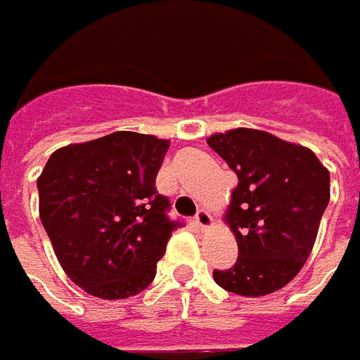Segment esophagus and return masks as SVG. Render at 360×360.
Wrapping results in <instances>:
<instances>
[{"mask_svg": "<svg viewBox=\"0 0 360 360\" xmlns=\"http://www.w3.org/2000/svg\"><path fill=\"white\" fill-rule=\"evenodd\" d=\"M195 224L201 227V229H207V227L213 226V219H211V215L207 213V211L199 210L195 215Z\"/></svg>", "mask_w": 360, "mask_h": 360, "instance_id": "obj_1", "label": "esophagus"}]
</instances>
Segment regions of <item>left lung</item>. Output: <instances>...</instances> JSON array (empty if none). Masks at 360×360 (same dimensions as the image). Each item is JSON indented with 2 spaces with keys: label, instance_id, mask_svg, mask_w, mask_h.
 <instances>
[{
  "label": "left lung",
  "instance_id": "left-lung-1",
  "mask_svg": "<svg viewBox=\"0 0 360 360\" xmlns=\"http://www.w3.org/2000/svg\"><path fill=\"white\" fill-rule=\"evenodd\" d=\"M238 175L226 221L238 242L233 268L215 270L217 286L240 296L284 288L316 242L330 199V173L302 145L258 129H231L207 139Z\"/></svg>",
  "mask_w": 360,
  "mask_h": 360
}]
</instances>
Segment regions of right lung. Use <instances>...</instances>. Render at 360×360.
<instances>
[{
  "instance_id": "add662e5",
  "label": "right lung",
  "mask_w": 360,
  "mask_h": 360,
  "mask_svg": "<svg viewBox=\"0 0 360 360\" xmlns=\"http://www.w3.org/2000/svg\"><path fill=\"white\" fill-rule=\"evenodd\" d=\"M169 141L118 131L52 153L38 177L39 219L62 270L104 300L149 286L171 233L155 187Z\"/></svg>"
}]
</instances>
